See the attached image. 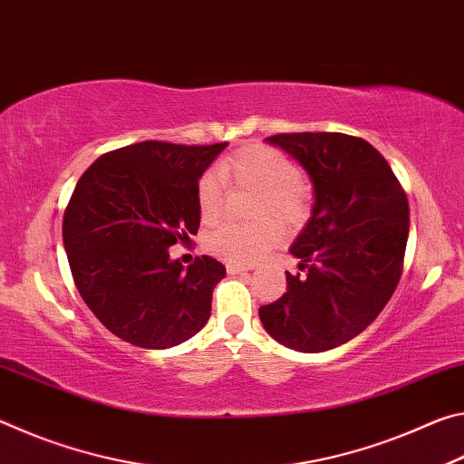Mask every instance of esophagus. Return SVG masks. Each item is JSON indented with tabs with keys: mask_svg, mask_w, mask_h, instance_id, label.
Masks as SVG:
<instances>
[{
	"mask_svg": "<svg viewBox=\"0 0 464 464\" xmlns=\"http://www.w3.org/2000/svg\"><path fill=\"white\" fill-rule=\"evenodd\" d=\"M249 268H246V266H239V264H227V272L229 274H243L247 272Z\"/></svg>",
	"mask_w": 464,
	"mask_h": 464,
	"instance_id": "1",
	"label": "esophagus"
}]
</instances>
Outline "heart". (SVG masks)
<instances>
[{"label": "heart", "mask_w": 464, "mask_h": 464, "mask_svg": "<svg viewBox=\"0 0 464 464\" xmlns=\"http://www.w3.org/2000/svg\"><path fill=\"white\" fill-rule=\"evenodd\" d=\"M249 188L260 192L256 204L257 217H272L280 225L295 227L309 213L311 192L295 163L266 145H247L221 161L217 171L204 174L196 188V200L204 223H217L227 208V188ZM278 239L276 225L227 223L208 235L207 247L229 264H254Z\"/></svg>", "instance_id": "obj_1"}]
</instances>
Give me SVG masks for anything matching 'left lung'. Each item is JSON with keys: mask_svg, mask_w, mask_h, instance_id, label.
Wrapping results in <instances>:
<instances>
[{"mask_svg": "<svg viewBox=\"0 0 464 464\" xmlns=\"http://www.w3.org/2000/svg\"><path fill=\"white\" fill-rule=\"evenodd\" d=\"M313 184L307 225L288 251L303 274L286 272V293L260 307V321L290 350L337 348L379 317L401 278L410 204L387 160L343 132H290L266 139Z\"/></svg>", "mask_w": 464, "mask_h": 464, "instance_id": "1", "label": "left lung"}]
</instances>
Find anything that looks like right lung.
<instances>
[{"label": "right lung", "mask_w": 464, "mask_h": 464, "mask_svg": "<svg viewBox=\"0 0 464 464\" xmlns=\"http://www.w3.org/2000/svg\"><path fill=\"white\" fill-rule=\"evenodd\" d=\"M225 147L143 140L102 155L77 182L63 246L85 304L121 340L166 350L207 325L225 266L202 256L184 268L169 247L198 233L196 188Z\"/></svg>", "instance_id": "1"}]
</instances>
